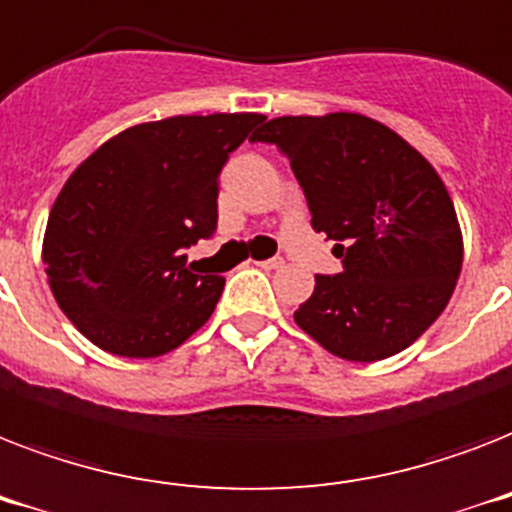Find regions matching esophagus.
<instances>
[{
    "mask_svg": "<svg viewBox=\"0 0 512 512\" xmlns=\"http://www.w3.org/2000/svg\"><path fill=\"white\" fill-rule=\"evenodd\" d=\"M256 264H259V267H264V269H280L282 264H285V259H282V256H272V259L256 261Z\"/></svg>",
    "mask_w": 512,
    "mask_h": 512,
    "instance_id": "obj_1",
    "label": "esophagus"
}]
</instances>
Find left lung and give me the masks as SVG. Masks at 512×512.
Segmentation results:
<instances>
[{"instance_id": "left-lung-1", "label": "left lung", "mask_w": 512, "mask_h": 512, "mask_svg": "<svg viewBox=\"0 0 512 512\" xmlns=\"http://www.w3.org/2000/svg\"><path fill=\"white\" fill-rule=\"evenodd\" d=\"M251 142L275 145L304 190L314 232L343 272L314 277L296 322L330 354L378 362L444 312L463 267L447 187L412 145L359 113L272 118Z\"/></svg>"}]
</instances>
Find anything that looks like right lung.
I'll return each instance as SVG.
<instances>
[{"label": "right lung", "mask_w": 512, "mask_h": 512, "mask_svg": "<svg viewBox=\"0 0 512 512\" xmlns=\"http://www.w3.org/2000/svg\"><path fill=\"white\" fill-rule=\"evenodd\" d=\"M259 113L174 116L97 147L57 195L44 235L65 317L116 357L147 359L206 325L222 275H192L182 251L216 232L219 174Z\"/></svg>", "instance_id": "obj_1"}]
</instances>
